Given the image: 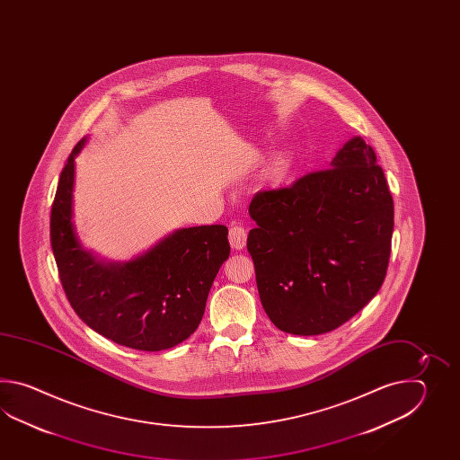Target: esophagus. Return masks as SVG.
<instances>
[{"instance_id": "obj_1", "label": "esophagus", "mask_w": 460, "mask_h": 460, "mask_svg": "<svg viewBox=\"0 0 460 460\" xmlns=\"http://www.w3.org/2000/svg\"><path fill=\"white\" fill-rule=\"evenodd\" d=\"M228 242L234 250H243L244 244H246V230L243 226H232L228 232Z\"/></svg>"}]
</instances>
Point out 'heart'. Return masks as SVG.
Masks as SVG:
<instances>
[{"instance_id": "heart-1", "label": "heart", "mask_w": 460, "mask_h": 460, "mask_svg": "<svg viewBox=\"0 0 460 460\" xmlns=\"http://www.w3.org/2000/svg\"><path fill=\"white\" fill-rule=\"evenodd\" d=\"M289 164H291V157H289V155H281V156L276 157V159H274L273 166L270 169L271 176L276 177V179L283 177L284 174L288 172Z\"/></svg>"}]
</instances>
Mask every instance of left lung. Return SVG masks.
I'll use <instances>...</instances> for the list:
<instances>
[{"instance_id": "obj_1", "label": "left lung", "mask_w": 460, "mask_h": 460, "mask_svg": "<svg viewBox=\"0 0 460 460\" xmlns=\"http://www.w3.org/2000/svg\"><path fill=\"white\" fill-rule=\"evenodd\" d=\"M256 222L252 254L264 313L283 332H331L380 291L394 210L376 155L355 137L331 167L293 186L260 190L248 208Z\"/></svg>"}]
</instances>
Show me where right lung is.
<instances>
[{
  "label": "right lung",
  "instance_id": "obj_1",
  "mask_svg": "<svg viewBox=\"0 0 460 460\" xmlns=\"http://www.w3.org/2000/svg\"><path fill=\"white\" fill-rule=\"evenodd\" d=\"M60 172L50 210V244L72 309L90 329L135 350L171 349L196 332L207 296L230 254L228 228L202 226L169 234L127 264H103L82 250L72 226L74 159Z\"/></svg>",
  "mask_w": 460,
  "mask_h": 460
}]
</instances>
